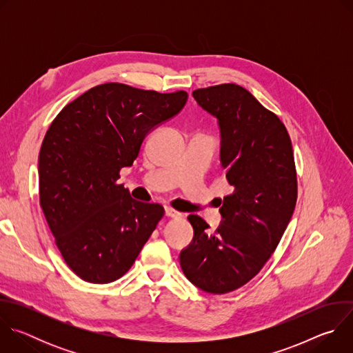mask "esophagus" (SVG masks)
<instances>
[{"label":"esophagus","mask_w":353,"mask_h":353,"mask_svg":"<svg viewBox=\"0 0 353 353\" xmlns=\"http://www.w3.org/2000/svg\"><path fill=\"white\" fill-rule=\"evenodd\" d=\"M165 215H166V216H170V218H177V216H180L181 214H180L179 211L170 208V207H165Z\"/></svg>","instance_id":"34e87169"}]
</instances>
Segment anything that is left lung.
<instances>
[{
  "label": "left lung",
  "instance_id": "8db88e82",
  "mask_svg": "<svg viewBox=\"0 0 353 353\" xmlns=\"http://www.w3.org/2000/svg\"><path fill=\"white\" fill-rule=\"evenodd\" d=\"M192 97L218 120L221 165L233 192L223 196L215 233L188 215L194 237L180 265L196 288L221 294L254 278L276 248L296 205L294 158L283 123L243 86L196 89Z\"/></svg>",
  "mask_w": 353,
  "mask_h": 353
}]
</instances>
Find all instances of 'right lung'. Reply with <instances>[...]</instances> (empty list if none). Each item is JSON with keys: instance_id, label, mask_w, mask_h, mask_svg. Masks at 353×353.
<instances>
[{"instance_id": "1", "label": "right lung", "mask_w": 353, "mask_h": 353, "mask_svg": "<svg viewBox=\"0 0 353 353\" xmlns=\"http://www.w3.org/2000/svg\"><path fill=\"white\" fill-rule=\"evenodd\" d=\"M184 90L158 93L97 85L54 119L39 154L40 207L67 265L83 281L109 283L134 264L163 216L116 181L143 138L177 116Z\"/></svg>"}]
</instances>
